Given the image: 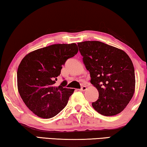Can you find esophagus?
Segmentation results:
<instances>
[{
    "mask_svg": "<svg viewBox=\"0 0 147 147\" xmlns=\"http://www.w3.org/2000/svg\"><path fill=\"white\" fill-rule=\"evenodd\" d=\"M86 89H87L86 86H83L82 87V88H81V89H80V91H86Z\"/></svg>",
    "mask_w": 147,
    "mask_h": 147,
    "instance_id": "esophagus-1",
    "label": "esophagus"
}]
</instances>
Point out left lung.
I'll return each mask as SVG.
<instances>
[{
  "instance_id": "1",
  "label": "left lung",
  "mask_w": 147,
  "mask_h": 147,
  "mask_svg": "<svg viewBox=\"0 0 147 147\" xmlns=\"http://www.w3.org/2000/svg\"><path fill=\"white\" fill-rule=\"evenodd\" d=\"M78 46L91 83L98 91L93 108L104 116L121 113L135 91V71L130 57L123 50L100 41L80 42Z\"/></svg>"
}]
</instances>
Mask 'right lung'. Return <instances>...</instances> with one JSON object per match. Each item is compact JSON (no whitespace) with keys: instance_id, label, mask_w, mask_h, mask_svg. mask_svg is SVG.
Segmentation results:
<instances>
[{"instance_id":"add662e5","label":"right lung","mask_w":147,"mask_h":147,"mask_svg":"<svg viewBox=\"0 0 147 147\" xmlns=\"http://www.w3.org/2000/svg\"><path fill=\"white\" fill-rule=\"evenodd\" d=\"M78 51L76 43L55 44L31 52L22 59L17 69V88L35 115L50 119L66 106L74 89L65 88L66 80L58 86L55 83L67 59Z\"/></svg>"}]
</instances>
